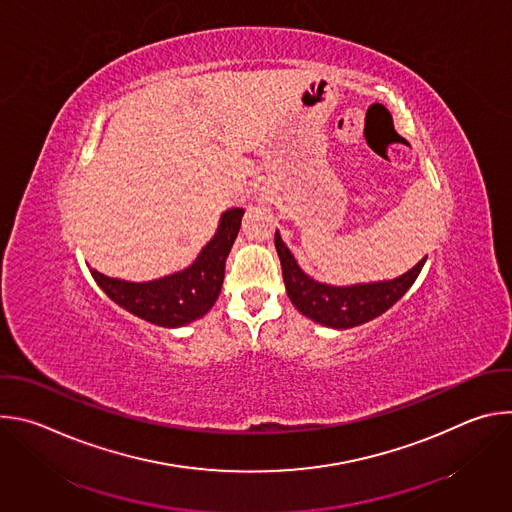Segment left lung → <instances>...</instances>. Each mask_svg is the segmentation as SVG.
Segmentation results:
<instances>
[{"label": "left lung", "mask_w": 512, "mask_h": 512, "mask_svg": "<svg viewBox=\"0 0 512 512\" xmlns=\"http://www.w3.org/2000/svg\"><path fill=\"white\" fill-rule=\"evenodd\" d=\"M275 249L281 261L283 283L291 304H294L306 318L336 330L354 328L385 314L393 304H397L405 296V291L413 285L427 259L423 257L407 273L389 281L338 287L320 283L306 275L296 263L294 255L287 249V245L281 241L277 231Z\"/></svg>", "instance_id": "1"}]
</instances>
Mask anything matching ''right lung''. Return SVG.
Returning a JSON list of instances; mask_svg holds the SVG:
<instances>
[{
  "instance_id": "add662e5",
  "label": "right lung",
  "mask_w": 512,
  "mask_h": 512,
  "mask_svg": "<svg viewBox=\"0 0 512 512\" xmlns=\"http://www.w3.org/2000/svg\"><path fill=\"white\" fill-rule=\"evenodd\" d=\"M243 212V208L227 210L196 261L178 273L141 283L107 277L97 269H91V275L105 294L129 314L164 328L186 326L202 318L218 300L225 263L239 235Z\"/></svg>"
}]
</instances>
